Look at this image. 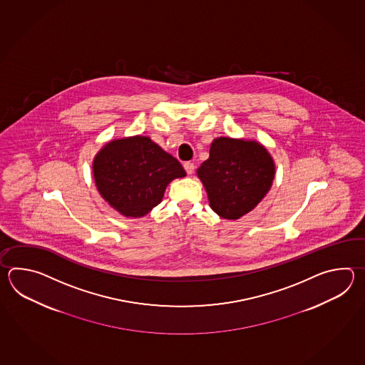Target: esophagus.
Instances as JSON below:
<instances>
[{
  "label": "esophagus",
  "mask_w": 365,
  "mask_h": 365,
  "mask_svg": "<svg viewBox=\"0 0 365 365\" xmlns=\"http://www.w3.org/2000/svg\"><path fill=\"white\" fill-rule=\"evenodd\" d=\"M184 168H185L187 175H192L194 172V164L190 163V162H186V163H184Z\"/></svg>",
  "instance_id": "34e87169"
}]
</instances>
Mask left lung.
Returning a JSON list of instances; mask_svg holds the SVG:
<instances>
[{
	"label": "left lung",
	"mask_w": 365,
	"mask_h": 365,
	"mask_svg": "<svg viewBox=\"0 0 365 365\" xmlns=\"http://www.w3.org/2000/svg\"><path fill=\"white\" fill-rule=\"evenodd\" d=\"M210 207L227 220L247 215L269 193L275 178L272 154L256 140L217 137L197 170Z\"/></svg>",
	"instance_id": "left-lung-1"
}]
</instances>
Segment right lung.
Returning <instances> with one entry per match:
<instances>
[{"label": "right lung", "instance_id": "right-lung-1", "mask_svg": "<svg viewBox=\"0 0 365 365\" xmlns=\"http://www.w3.org/2000/svg\"><path fill=\"white\" fill-rule=\"evenodd\" d=\"M93 173L103 200L134 219L148 215L163 200L168 184L186 176L179 160L148 135L107 142L93 158Z\"/></svg>", "mask_w": 365, "mask_h": 365}]
</instances>
